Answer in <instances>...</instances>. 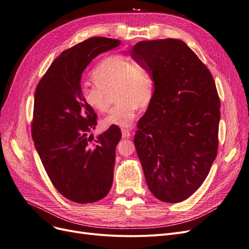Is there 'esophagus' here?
Segmentation results:
<instances>
[{
    "label": "esophagus",
    "instance_id": "34e87169",
    "mask_svg": "<svg viewBox=\"0 0 249 249\" xmlns=\"http://www.w3.org/2000/svg\"><path fill=\"white\" fill-rule=\"evenodd\" d=\"M132 130L133 128H123L122 130V134H123V138H130L131 134H132Z\"/></svg>",
    "mask_w": 249,
    "mask_h": 249
}]
</instances>
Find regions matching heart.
<instances>
[{
    "label": "heart",
    "instance_id": "obj_1",
    "mask_svg": "<svg viewBox=\"0 0 249 249\" xmlns=\"http://www.w3.org/2000/svg\"><path fill=\"white\" fill-rule=\"evenodd\" d=\"M94 85H84L82 96L85 103L97 112L109 106V94L115 89L116 106L102 119L104 127L130 126L139 105L147 106L155 93V78L145 66L133 62L124 55H111L100 61L92 71Z\"/></svg>",
    "mask_w": 249,
    "mask_h": 249
}]
</instances>
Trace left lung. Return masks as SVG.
<instances>
[{"label":"left lung","mask_w":249,"mask_h":249,"mask_svg":"<svg viewBox=\"0 0 249 249\" xmlns=\"http://www.w3.org/2000/svg\"><path fill=\"white\" fill-rule=\"evenodd\" d=\"M134 60L155 78V93L134 142L149 190L163 202L190 197L217 154L221 103L208 68L183 41H142Z\"/></svg>","instance_id":"8db88e82"}]
</instances>
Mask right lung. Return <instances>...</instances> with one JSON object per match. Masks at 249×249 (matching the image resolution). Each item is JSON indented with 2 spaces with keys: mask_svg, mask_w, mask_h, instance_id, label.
<instances>
[{
  "mask_svg": "<svg viewBox=\"0 0 249 249\" xmlns=\"http://www.w3.org/2000/svg\"><path fill=\"white\" fill-rule=\"evenodd\" d=\"M119 45L118 39L95 36L65 50L36 89L35 147L58 192L76 203L100 200L112 186L122 132L110 126L96 140L87 137L97 125V114L84 101L81 78L95 57Z\"/></svg>",
  "mask_w": 249,
  "mask_h": 249,
  "instance_id": "obj_1",
  "label": "right lung"
}]
</instances>
